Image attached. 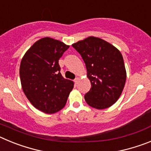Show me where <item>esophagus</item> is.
<instances>
[{
	"label": "esophagus",
	"mask_w": 151,
	"mask_h": 151,
	"mask_svg": "<svg viewBox=\"0 0 151 151\" xmlns=\"http://www.w3.org/2000/svg\"><path fill=\"white\" fill-rule=\"evenodd\" d=\"M78 81H79V78H76L74 80V82L76 84H77L78 82Z\"/></svg>",
	"instance_id": "obj_1"
}]
</instances>
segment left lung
<instances>
[{
	"mask_svg": "<svg viewBox=\"0 0 151 151\" xmlns=\"http://www.w3.org/2000/svg\"><path fill=\"white\" fill-rule=\"evenodd\" d=\"M82 57L91 85L85 95L89 106L103 110L115 104L126 80L120 51L104 40L88 37L73 45Z\"/></svg>",
	"mask_w": 151,
	"mask_h": 151,
	"instance_id": "left-lung-1",
	"label": "left lung"
}]
</instances>
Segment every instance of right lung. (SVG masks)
Masks as SVG:
<instances>
[{
	"mask_svg": "<svg viewBox=\"0 0 151 151\" xmlns=\"http://www.w3.org/2000/svg\"><path fill=\"white\" fill-rule=\"evenodd\" d=\"M69 47L57 40L41 38L27 50L21 61L22 90L31 104L45 113L60 110L73 88L74 83L62 76L58 63Z\"/></svg>",
	"mask_w": 151,
	"mask_h": 151,
	"instance_id": "obj_1",
	"label": "right lung"
}]
</instances>
